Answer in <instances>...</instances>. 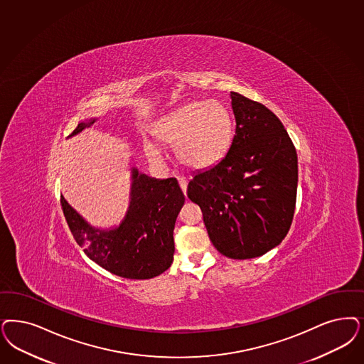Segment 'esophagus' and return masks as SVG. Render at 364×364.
<instances>
[{
    "label": "esophagus",
    "mask_w": 364,
    "mask_h": 364,
    "mask_svg": "<svg viewBox=\"0 0 364 364\" xmlns=\"http://www.w3.org/2000/svg\"><path fill=\"white\" fill-rule=\"evenodd\" d=\"M178 184H180V188L184 192V195L187 193V186H188V180L186 177H178Z\"/></svg>",
    "instance_id": "esophagus-1"
}]
</instances>
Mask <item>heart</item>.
I'll return each mask as SVG.
<instances>
[{
  "instance_id": "heart-1",
  "label": "heart",
  "mask_w": 364,
  "mask_h": 364,
  "mask_svg": "<svg viewBox=\"0 0 364 364\" xmlns=\"http://www.w3.org/2000/svg\"><path fill=\"white\" fill-rule=\"evenodd\" d=\"M234 118L218 100H195L161 117L153 134L165 145L175 146L177 160L191 169H207L220 163L234 139ZM145 156L161 161L157 145L144 141Z\"/></svg>"
}]
</instances>
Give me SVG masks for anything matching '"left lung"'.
Wrapping results in <instances>:
<instances>
[{
    "mask_svg": "<svg viewBox=\"0 0 364 364\" xmlns=\"http://www.w3.org/2000/svg\"><path fill=\"white\" fill-rule=\"evenodd\" d=\"M235 136L226 157L196 172L188 198L201 208L215 249L232 259L261 257L287 237L296 207V148L259 102L231 92Z\"/></svg>",
    "mask_w": 364,
    "mask_h": 364,
    "instance_id": "left-lung-1",
    "label": "left lung"
}]
</instances>
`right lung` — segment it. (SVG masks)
<instances>
[{"instance_id": "obj_1", "label": "right lung", "mask_w": 364, "mask_h": 364, "mask_svg": "<svg viewBox=\"0 0 364 364\" xmlns=\"http://www.w3.org/2000/svg\"><path fill=\"white\" fill-rule=\"evenodd\" d=\"M90 118L70 137L92 125ZM186 201L175 177L154 178L132 166V186L125 218L118 226H91L62 196L65 220L88 258L115 276L148 279L160 276L173 262L176 219Z\"/></svg>"}]
</instances>
